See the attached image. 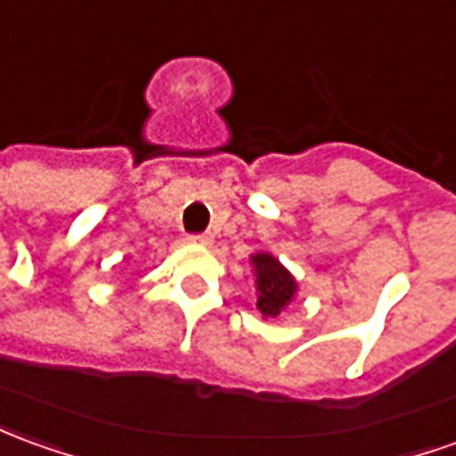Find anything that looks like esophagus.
Wrapping results in <instances>:
<instances>
[{
    "label": "esophagus",
    "mask_w": 456,
    "mask_h": 456,
    "mask_svg": "<svg viewBox=\"0 0 456 456\" xmlns=\"http://www.w3.org/2000/svg\"><path fill=\"white\" fill-rule=\"evenodd\" d=\"M187 241L197 244V247H209L212 244V234H195V237H190Z\"/></svg>",
    "instance_id": "obj_1"
}]
</instances>
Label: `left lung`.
I'll use <instances>...</instances> for the list:
<instances>
[{"instance_id": "obj_1", "label": "left lung", "mask_w": 456, "mask_h": 456, "mask_svg": "<svg viewBox=\"0 0 456 456\" xmlns=\"http://www.w3.org/2000/svg\"><path fill=\"white\" fill-rule=\"evenodd\" d=\"M251 272H254V296L256 308L264 318L281 316L283 311L296 301L298 283L294 273L283 266L269 251L251 254Z\"/></svg>"}]
</instances>
